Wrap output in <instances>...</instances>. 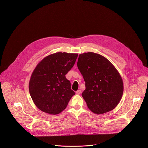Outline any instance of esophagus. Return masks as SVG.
<instances>
[{"instance_id":"obj_1","label":"esophagus","mask_w":148,"mask_h":148,"mask_svg":"<svg viewBox=\"0 0 148 148\" xmlns=\"http://www.w3.org/2000/svg\"><path fill=\"white\" fill-rule=\"evenodd\" d=\"M75 93H76L77 94H80L81 93V90H77V91L75 92Z\"/></svg>"}]
</instances>
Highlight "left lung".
Masks as SVG:
<instances>
[{"label": "left lung", "instance_id": "left-lung-1", "mask_svg": "<svg viewBox=\"0 0 148 148\" xmlns=\"http://www.w3.org/2000/svg\"><path fill=\"white\" fill-rule=\"evenodd\" d=\"M77 67L86 82L82 97L88 108L95 114L114 110L123 92L122 77L105 57L92 52L80 54Z\"/></svg>", "mask_w": 148, "mask_h": 148}]
</instances>
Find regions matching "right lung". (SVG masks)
I'll use <instances>...</instances> for the list:
<instances>
[{"instance_id":"1","label":"right lung","mask_w":148,"mask_h":148,"mask_svg":"<svg viewBox=\"0 0 148 148\" xmlns=\"http://www.w3.org/2000/svg\"><path fill=\"white\" fill-rule=\"evenodd\" d=\"M78 54L57 52L41 60L29 81L30 96L41 111L57 115L65 110L75 92L66 74L74 66Z\"/></svg>"}]
</instances>
